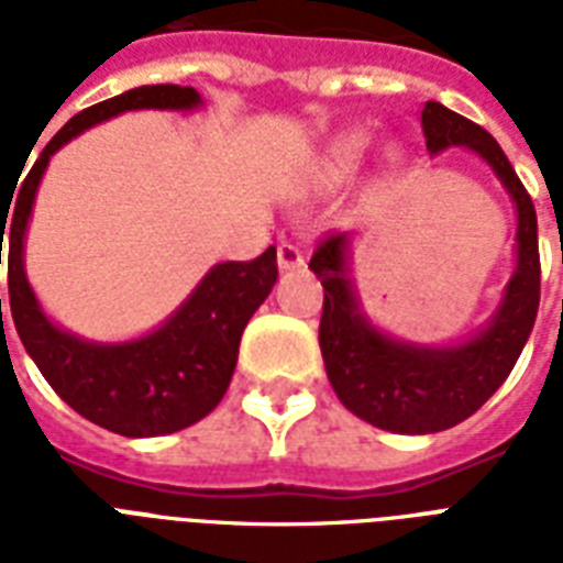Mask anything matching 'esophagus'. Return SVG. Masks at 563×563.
Segmentation results:
<instances>
[{
	"label": "esophagus",
	"instance_id": "obj_1",
	"mask_svg": "<svg viewBox=\"0 0 563 563\" xmlns=\"http://www.w3.org/2000/svg\"><path fill=\"white\" fill-rule=\"evenodd\" d=\"M277 268H280V272L303 268V254H300V247L291 245V242H283V245L277 247Z\"/></svg>",
	"mask_w": 563,
	"mask_h": 563
}]
</instances>
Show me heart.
<instances>
[{
	"label": "heart",
	"mask_w": 563,
	"mask_h": 563,
	"mask_svg": "<svg viewBox=\"0 0 563 563\" xmlns=\"http://www.w3.org/2000/svg\"><path fill=\"white\" fill-rule=\"evenodd\" d=\"M371 134L368 131H344V134L333 136L327 148L321 152L316 163V178L318 184H324V187H339L347 178H353L360 166L365 163L371 152ZM388 161H397V152H388Z\"/></svg>",
	"instance_id": "b5f03b06"
}]
</instances>
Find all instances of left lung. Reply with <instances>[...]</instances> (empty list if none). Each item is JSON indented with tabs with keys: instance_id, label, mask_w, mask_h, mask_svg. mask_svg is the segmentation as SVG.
Wrapping results in <instances>:
<instances>
[{
	"instance_id": "left-lung-1",
	"label": "left lung",
	"mask_w": 563,
	"mask_h": 563,
	"mask_svg": "<svg viewBox=\"0 0 563 563\" xmlns=\"http://www.w3.org/2000/svg\"><path fill=\"white\" fill-rule=\"evenodd\" d=\"M420 125L429 154L464 145L494 169L517 210V263L497 312L479 333L429 347L383 333L362 312L351 277V233H333L316 247L309 268L324 286L318 342L330 385L356 418L400 435H429L471 418L520 360L541 303L538 216L497 140L441 101L423 104Z\"/></svg>"
}]
</instances>
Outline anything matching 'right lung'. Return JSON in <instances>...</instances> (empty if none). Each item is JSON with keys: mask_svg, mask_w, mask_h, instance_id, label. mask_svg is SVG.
<instances>
[{"mask_svg": "<svg viewBox=\"0 0 563 563\" xmlns=\"http://www.w3.org/2000/svg\"><path fill=\"white\" fill-rule=\"evenodd\" d=\"M201 104L192 87L152 84L81 110L40 152L13 195V212H8L11 203L0 207V254L8 239V295L20 342L60 400L125 438L169 435L219 406L236 368L242 330L277 283V251L268 247L251 263L212 265L152 333L131 342H87L57 327L40 307L25 277V230L43 172L69 140L125 110H195Z\"/></svg>", "mask_w": 563, "mask_h": 563, "instance_id": "add662e5", "label": "right lung"}]
</instances>
